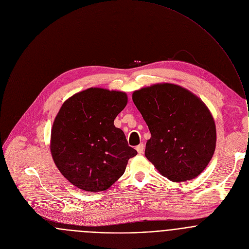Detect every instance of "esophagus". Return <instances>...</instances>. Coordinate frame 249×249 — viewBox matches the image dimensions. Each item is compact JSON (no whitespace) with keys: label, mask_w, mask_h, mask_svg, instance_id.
Returning a JSON list of instances; mask_svg holds the SVG:
<instances>
[{"label":"esophagus","mask_w":249,"mask_h":249,"mask_svg":"<svg viewBox=\"0 0 249 249\" xmlns=\"http://www.w3.org/2000/svg\"><path fill=\"white\" fill-rule=\"evenodd\" d=\"M144 144H140L139 146H137L136 147V150H137V152H138V154L139 155H142L143 153H144Z\"/></svg>","instance_id":"esophagus-1"}]
</instances>
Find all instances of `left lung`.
Wrapping results in <instances>:
<instances>
[{
    "label": "left lung",
    "instance_id": "obj_1",
    "mask_svg": "<svg viewBox=\"0 0 249 249\" xmlns=\"http://www.w3.org/2000/svg\"><path fill=\"white\" fill-rule=\"evenodd\" d=\"M132 99L149 126L146 158L172 181L196 178L211 161L216 143L215 124L207 106L174 84L136 90Z\"/></svg>",
    "mask_w": 249,
    "mask_h": 249
}]
</instances>
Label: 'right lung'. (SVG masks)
<instances>
[{
  "mask_svg": "<svg viewBox=\"0 0 249 249\" xmlns=\"http://www.w3.org/2000/svg\"><path fill=\"white\" fill-rule=\"evenodd\" d=\"M123 91L89 88L69 98L52 127L51 154L64 177L85 191L108 189L137 152L114 120L124 110Z\"/></svg>",
  "mask_w": 249,
  "mask_h": 249,
  "instance_id": "obj_1",
  "label": "right lung"
}]
</instances>
